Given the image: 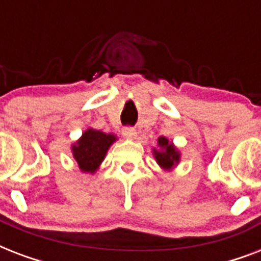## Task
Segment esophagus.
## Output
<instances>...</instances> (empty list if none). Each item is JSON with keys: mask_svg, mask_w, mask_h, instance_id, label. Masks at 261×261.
I'll use <instances>...</instances> for the list:
<instances>
[{"mask_svg": "<svg viewBox=\"0 0 261 261\" xmlns=\"http://www.w3.org/2000/svg\"><path fill=\"white\" fill-rule=\"evenodd\" d=\"M122 134L124 138L135 139V137H137V131H135V128H133V127H124L122 131Z\"/></svg>", "mask_w": 261, "mask_h": 261, "instance_id": "obj_1", "label": "esophagus"}]
</instances>
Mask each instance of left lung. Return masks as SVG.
Segmentation results:
<instances>
[{
    "label": "left lung",
    "instance_id": "left-lung-1",
    "mask_svg": "<svg viewBox=\"0 0 261 261\" xmlns=\"http://www.w3.org/2000/svg\"><path fill=\"white\" fill-rule=\"evenodd\" d=\"M159 146V150L153 149V154H154L155 161H157L160 167L163 168L164 171H171L172 168L176 167L178 161H180V151L165 137H160Z\"/></svg>",
    "mask_w": 261,
    "mask_h": 261
}]
</instances>
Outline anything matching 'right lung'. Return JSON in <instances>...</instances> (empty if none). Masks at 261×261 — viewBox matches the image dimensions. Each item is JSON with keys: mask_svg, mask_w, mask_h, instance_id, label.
Wrapping results in <instances>:
<instances>
[{"mask_svg": "<svg viewBox=\"0 0 261 261\" xmlns=\"http://www.w3.org/2000/svg\"><path fill=\"white\" fill-rule=\"evenodd\" d=\"M115 141L116 137L114 134H106L100 130L88 128L83 137L71 146L73 157L79 164L80 169L87 173H94Z\"/></svg>", "mask_w": 261, "mask_h": 261, "instance_id": "right-lung-1", "label": "right lung"}]
</instances>
